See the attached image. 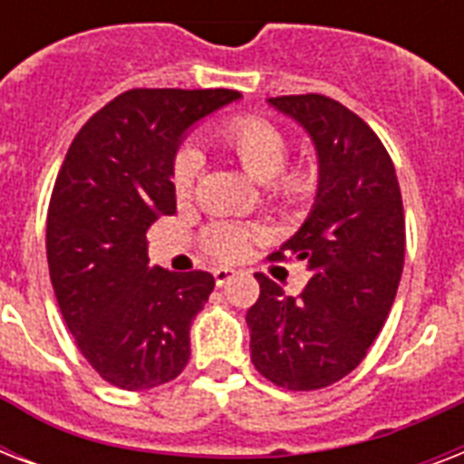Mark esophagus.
<instances>
[{"label": "esophagus", "instance_id": "obj_1", "mask_svg": "<svg viewBox=\"0 0 464 464\" xmlns=\"http://www.w3.org/2000/svg\"><path fill=\"white\" fill-rule=\"evenodd\" d=\"M233 276H236V269H231V267H217V269H214V279H217V286H224L226 282H231Z\"/></svg>", "mask_w": 464, "mask_h": 464}]
</instances>
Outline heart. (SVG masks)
Here are the masks:
<instances>
[{
  "label": "heart",
  "mask_w": 464,
  "mask_h": 464,
  "mask_svg": "<svg viewBox=\"0 0 464 464\" xmlns=\"http://www.w3.org/2000/svg\"><path fill=\"white\" fill-rule=\"evenodd\" d=\"M221 147L238 160L253 180L269 182V189L276 199L296 204L304 202L315 189L317 175L310 166H294L286 170L289 141L279 127L262 118L243 115L228 120L218 130ZM199 173V156L195 149H182L173 160V188L180 197L189 195ZM260 236L257 228L243 224H217L204 236V246L217 260H238L247 246Z\"/></svg>",
  "instance_id": "obj_1"
}]
</instances>
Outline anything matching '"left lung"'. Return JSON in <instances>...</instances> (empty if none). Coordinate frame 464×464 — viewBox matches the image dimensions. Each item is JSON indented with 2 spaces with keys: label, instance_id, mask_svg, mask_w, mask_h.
<instances>
[{
  "label": "left lung",
  "instance_id": "1",
  "mask_svg": "<svg viewBox=\"0 0 464 464\" xmlns=\"http://www.w3.org/2000/svg\"><path fill=\"white\" fill-rule=\"evenodd\" d=\"M267 103L313 141L317 192L301 228L272 255L305 262L301 296L255 275L250 359L275 385L320 390L359 366L392 308L404 267L402 195L385 147L349 108L317 93Z\"/></svg>",
  "mask_w": 464,
  "mask_h": 464
}]
</instances>
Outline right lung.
Segmentation results:
<instances>
[{
  "label": "right lung",
  "instance_id": "obj_1",
  "mask_svg": "<svg viewBox=\"0 0 464 464\" xmlns=\"http://www.w3.org/2000/svg\"><path fill=\"white\" fill-rule=\"evenodd\" d=\"M238 91L132 89L72 141L47 209V267L62 317L91 366L122 390L180 375L209 272L149 267L147 231L175 211L173 160L189 127Z\"/></svg>",
  "mask_w": 464,
  "mask_h": 464
}]
</instances>
